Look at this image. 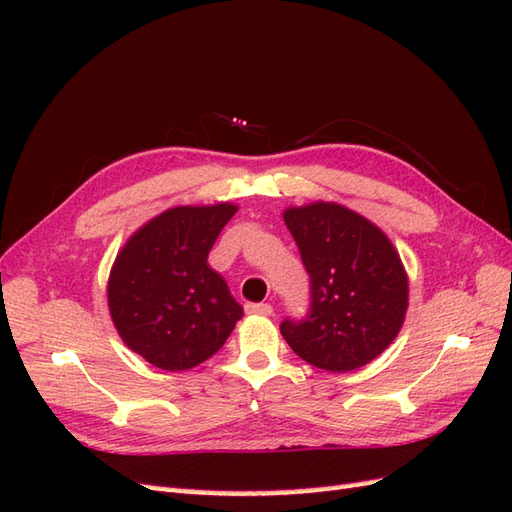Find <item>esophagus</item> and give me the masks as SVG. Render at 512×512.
<instances>
[{
  "label": "esophagus",
  "instance_id": "esophagus-1",
  "mask_svg": "<svg viewBox=\"0 0 512 512\" xmlns=\"http://www.w3.org/2000/svg\"><path fill=\"white\" fill-rule=\"evenodd\" d=\"M246 314H259V317H270L273 314V306L270 303H246Z\"/></svg>",
  "mask_w": 512,
  "mask_h": 512
}]
</instances>
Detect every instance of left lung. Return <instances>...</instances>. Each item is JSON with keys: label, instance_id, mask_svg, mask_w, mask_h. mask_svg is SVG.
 <instances>
[{"label": "left lung", "instance_id": "left-lung-1", "mask_svg": "<svg viewBox=\"0 0 512 512\" xmlns=\"http://www.w3.org/2000/svg\"><path fill=\"white\" fill-rule=\"evenodd\" d=\"M310 275L306 319L279 325L303 361L352 372L383 354L405 321L409 281L387 235L341 204L314 202L284 211Z\"/></svg>", "mask_w": 512, "mask_h": 512}]
</instances>
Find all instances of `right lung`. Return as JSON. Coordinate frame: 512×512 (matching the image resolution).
<instances>
[{
    "mask_svg": "<svg viewBox=\"0 0 512 512\" xmlns=\"http://www.w3.org/2000/svg\"><path fill=\"white\" fill-rule=\"evenodd\" d=\"M237 206H176L127 239L110 273L107 303L118 334L158 369L182 372L226 343L242 306L206 262Z\"/></svg>",
    "mask_w": 512,
    "mask_h": 512,
    "instance_id": "right-lung-1",
    "label": "right lung"
}]
</instances>
